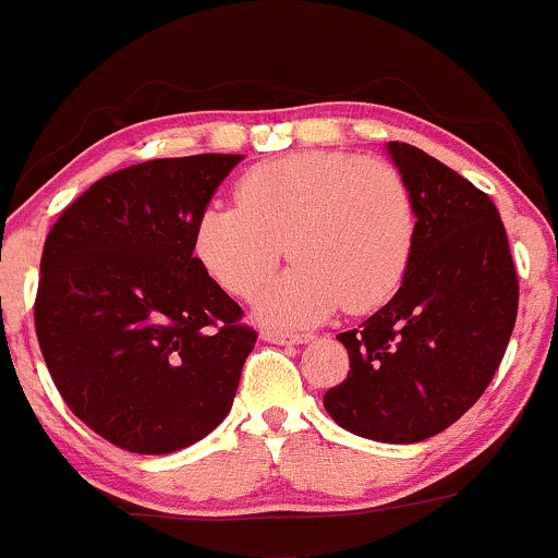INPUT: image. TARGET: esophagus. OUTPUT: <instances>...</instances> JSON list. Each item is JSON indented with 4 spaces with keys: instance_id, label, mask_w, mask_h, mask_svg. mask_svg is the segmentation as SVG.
<instances>
[{
    "instance_id": "34e87169",
    "label": "esophagus",
    "mask_w": 558,
    "mask_h": 558,
    "mask_svg": "<svg viewBox=\"0 0 558 558\" xmlns=\"http://www.w3.org/2000/svg\"><path fill=\"white\" fill-rule=\"evenodd\" d=\"M263 341H268V343H306V341H312V336H308V332L263 330Z\"/></svg>"
}]
</instances>
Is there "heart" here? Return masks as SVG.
Masks as SVG:
<instances>
[{
    "label": "heart",
    "mask_w": 558,
    "mask_h": 558,
    "mask_svg": "<svg viewBox=\"0 0 558 558\" xmlns=\"http://www.w3.org/2000/svg\"><path fill=\"white\" fill-rule=\"evenodd\" d=\"M288 246H283V241ZM416 206L398 169L349 153H295L239 180V206H206L193 252L231 295L252 298L290 252L295 266L263 292L266 322L306 325L378 308L403 284Z\"/></svg>",
    "instance_id": "obj_1"
}]
</instances>
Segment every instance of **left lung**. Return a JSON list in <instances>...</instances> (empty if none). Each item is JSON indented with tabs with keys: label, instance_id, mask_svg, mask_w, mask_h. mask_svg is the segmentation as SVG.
I'll return each instance as SVG.
<instances>
[{
	"label": "left lung",
	"instance_id": "obj_1",
	"mask_svg": "<svg viewBox=\"0 0 558 558\" xmlns=\"http://www.w3.org/2000/svg\"><path fill=\"white\" fill-rule=\"evenodd\" d=\"M387 153L411 187L416 246L392 301L336 336L349 376L322 403L360 438L418 444L489 387L515 325L519 277L489 195L405 142Z\"/></svg>",
	"mask_w": 558,
	"mask_h": 558
}]
</instances>
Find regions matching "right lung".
I'll use <instances>...</instances> for the list:
<instances>
[{"instance_id": "right-lung-1", "label": "right lung", "mask_w": 558, "mask_h": 558, "mask_svg": "<svg viewBox=\"0 0 558 558\" xmlns=\"http://www.w3.org/2000/svg\"><path fill=\"white\" fill-rule=\"evenodd\" d=\"M244 155L101 177L45 239L34 327L61 398L134 453H171L231 411L257 332L193 255V226Z\"/></svg>"}]
</instances>
